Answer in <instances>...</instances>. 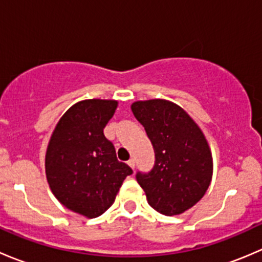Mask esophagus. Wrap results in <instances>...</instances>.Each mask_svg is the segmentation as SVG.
Segmentation results:
<instances>
[{"mask_svg":"<svg viewBox=\"0 0 262 262\" xmlns=\"http://www.w3.org/2000/svg\"><path fill=\"white\" fill-rule=\"evenodd\" d=\"M128 165L134 170V167H136V160H134V158H130V160L128 161Z\"/></svg>","mask_w":262,"mask_h":262,"instance_id":"1","label":"esophagus"}]
</instances>
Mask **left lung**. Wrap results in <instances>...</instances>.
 <instances>
[{
    "label": "left lung",
    "instance_id": "1",
    "mask_svg": "<svg viewBox=\"0 0 262 262\" xmlns=\"http://www.w3.org/2000/svg\"><path fill=\"white\" fill-rule=\"evenodd\" d=\"M132 112L155 149L152 170L136 175L148 204L165 215L184 213L204 196L212 180L204 134L180 106L166 100L137 101Z\"/></svg>",
    "mask_w": 262,
    "mask_h": 262
}]
</instances>
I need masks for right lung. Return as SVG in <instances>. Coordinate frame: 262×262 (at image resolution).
<instances>
[{"mask_svg":"<svg viewBox=\"0 0 262 262\" xmlns=\"http://www.w3.org/2000/svg\"><path fill=\"white\" fill-rule=\"evenodd\" d=\"M114 100H84L60 118L46 155V173L58 200L72 212L96 218L114 203L133 170L116 158L115 147L104 136L114 115Z\"/></svg>","mask_w":262,"mask_h":262,"instance_id":"obj_1","label":"right lung"}]
</instances>
